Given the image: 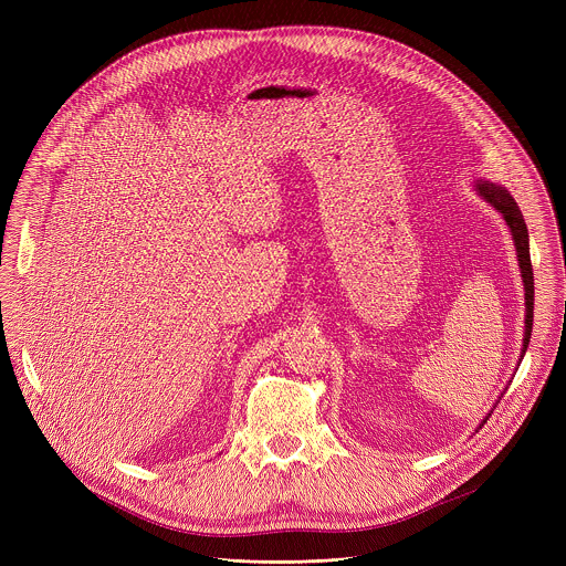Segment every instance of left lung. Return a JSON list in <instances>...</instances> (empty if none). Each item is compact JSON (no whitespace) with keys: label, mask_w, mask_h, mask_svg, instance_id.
<instances>
[{"label":"left lung","mask_w":566,"mask_h":566,"mask_svg":"<svg viewBox=\"0 0 566 566\" xmlns=\"http://www.w3.org/2000/svg\"><path fill=\"white\" fill-rule=\"evenodd\" d=\"M476 192L486 199L497 212H502V217L506 219V226L511 228L513 241H515V251H517V262H520V271H522V282H524V300H526V317H524V345H522V358L528 349V340H531V332H533V266H531V253H528V230H526V221L520 212V206L515 203V199L509 195V190H504L497 184H491L486 179H476L474 184ZM489 421V417H486ZM483 421V423H486ZM481 423V426H483Z\"/></svg>","instance_id":"8db88e82"}]
</instances>
